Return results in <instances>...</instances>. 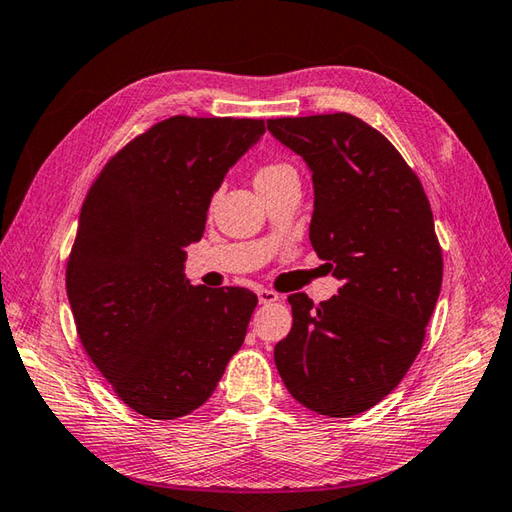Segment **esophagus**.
<instances>
[{
    "label": "esophagus",
    "mask_w": 512,
    "mask_h": 512,
    "mask_svg": "<svg viewBox=\"0 0 512 512\" xmlns=\"http://www.w3.org/2000/svg\"><path fill=\"white\" fill-rule=\"evenodd\" d=\"M257 297H259V303H275V301L281 299L279 292L270 290V288H259L257 290Z\"/></svg>",
    "instance_id": "obj_1"
}]
</instances>
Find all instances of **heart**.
<instances>
[{
    "label": "heart",
    "mask_w": 512,
    "mask_h": 512,
    "mask_svg": "<svg viewBox=\"0 0 512 512\" xmlns=\"http://www.w3.org/2000/svg\"><path fill=\"white\" fill-rule=\"evenodd\" d=\"M290 171H295V169H292L290 165H286V162H268V165L257 169L255 184H257V187H262V184L273 182L279 176H284V173H290Z\"/></svg>",
    "instance_id": "1"
}]
</instances>
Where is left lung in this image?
I'll return each mask as SVG.
<instances>
[{
    "instance_id": "obj_1",
    "label": "left lung",
    "mask_w": 512,
    "mask_h": 512,
    "mask_svg": "<svg viewBox=\"0 0 512 512\" xmlns=\"http://www.w3.org/2000/svg\"><path fill=\"white\" fill-rule=\"evenodd\" d=\"M268 129L308 162L310 242L341 279L319 306L306 292L288 297L292 330L275 365L303 407L358 416L405 378L436 308L442 248L431 204L398 149L361 118H270Z\"/></svg>"
}]
</instances>
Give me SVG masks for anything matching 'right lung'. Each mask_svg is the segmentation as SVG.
Segmentation results:
<instances>
[{
	"instance_id": "add662e5",
	"label": "right lung",
	"mask_w": 512,
	"mask_h": 512,
	"mask_svg": "<svg viewBox=\"0 0 512 512\" xmlns=\"http://www.w3.org/2000/svg\"><path fill=\"white\" fill-rule=\"evenodd\" d=\"M264 129L262 118H165L118 149L85 195L65 290L83 350L140 416L204 405L244 343L257 295L191 286L184 246Z\"/></svg>"
}]
</instances>
